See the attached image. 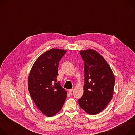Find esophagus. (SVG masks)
Here are the masks:
<instances>
[{
    "label": "esophagus",
    "instance_id": "34e87169",
    "mask_svg": "<svg viewBox=\"0 0 135 135\" xmlns=\"http://www.w3.org/2000/svg\"><path fill=\"white\" fill-rule=\"evenodd\" d=\"M73 90H74V89H69V90H68V91H69V93L71 94V93L73 92Z\"/></svg>",
    "mask_w": 135,
    "mask_h": 135
}]
</instances>
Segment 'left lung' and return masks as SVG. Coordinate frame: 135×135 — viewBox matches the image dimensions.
Listing matches in <instances>:
<instances>
[{
	"mask_svg": "<svg viewBox=\"0 0 135 135\" xmlns=\"http://www.w3.org/2000/svg\"><path fill=\"white\" fill-rule=\"evenodd\" d=\"M80 53L84 61L85 79L84 93L79 104L89 114L95 115L111 100L115 77L110 66L98 52L88 49Z\"/></svg>",
	"mask_w": 135,
	"mask_h": 135,
	"instance_id": "obj_1",
	"label": "left lung"
}]
</instances>
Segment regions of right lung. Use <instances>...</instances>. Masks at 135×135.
<instances>
[{"label":"right lung","mask_w":135,"mask_h":135,"mask_svg":"<svg viewBox=\"0 0 135 135\" xmlns=\"http://www.w3.org/2000/svg\"><path fill=\"white\" fill-rule=\"evenodd\" d=\"M67 51L52 49L38 57L28 78V90L36 106L51 117L62 108L67 92L57 82L59 62Z\"/></svg>","instance_id":"right-lung-1"}]
</instances>
